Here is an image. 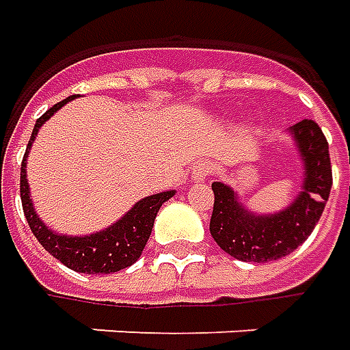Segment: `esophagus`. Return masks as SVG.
Segmentation results:
<instances>
[{"mask_svg":"<svg viewBox=\"0 0 350 350\" xmlns=\"http://www.w3.org/2000/svg\"><path fill=\"white\" fill-rule=\"evenodd\" d=\"M210 173H212V165L208 163V161H200V163H196L191 171V179L192 180H206L210 177Z\"/></svg>","mask_w":350,"mask_h":350,"instance_id":"34e87169","label":"esophagus"}]
</instances>
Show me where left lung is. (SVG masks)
<instances>
[{
	"label": "left lung",
	"mask_w": 350,
	"mask_h": 350,
	"mask_svg": "<svg viewBox=\"0 0 350 350\" xmlns=\"http://www.w3.org/2000/svg\"><path fill=\"white\" fill-rule=\"evenodd\" d=\"M299 152L302 183L293 202L273 213L248 210L233 187L212 183L213 212L210 233L217 246L241 262L266 264L287 256L310 237L322 217L332 191L329 146L322 129L312 119L287 129Z\"/></svg>",
	"instance_id": "obj_1"
}]
</instances>
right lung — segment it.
<instances>
[{"instance_id":"right-lung-1","label":"right lung","mask_w":350,"mask_h":350,"mask_svg":"<svg viewBox=\"0 0 350 350\" xmlns=\"http://www.w3.org/2000/svg\"><path fill=\"white\" fill-rule=\"evenodd\" d=\"M77 96H69L63 102L49 107L46 113L36 121L32 129V137L28 140L27 152L21 163V200L23 210L30 225V231L38 239V243L53 258H57L61 264H65L69 269L81 271V273H113L119 269H125L137 262L144 246H146L154 219L158 215L161 204L167 202L171 196H175V191L158 192L150 194L146 198L138 200L129 212L119 217L115 224L105 227L102 231H96L90 235H63L49 229L48 225L40 219V215L34 210V204L30 198V187L27 180V158L32 142L38 135L42 125L57 113L65 104L72 102Z\"/></svg>"}]
</instances>
